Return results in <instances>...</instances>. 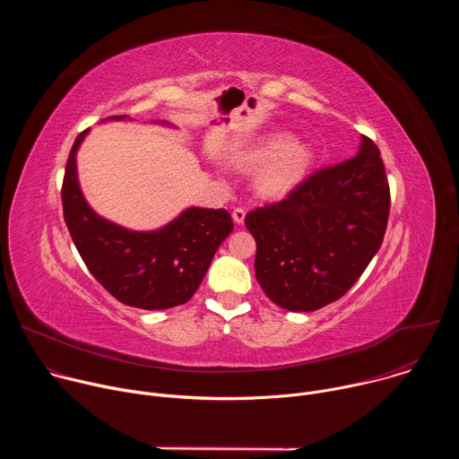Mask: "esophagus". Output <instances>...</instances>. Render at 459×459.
I'll return each mask as SVG.
<instances>
[{"label":"esophagus","mask_w":459,"mask_h":459,"mask_svg":"<svg viewBox=\"0 0 459 459\" xmlns=\"http://www.w3.org/2000/svg\"><path fill=\"white\" fill-rule=\"evenodd\" d=\"M245 209L243 207H236L234 211H232V220L238 223V225H241L243 221H245Z\"/></svg>","instance_id":"esophagus-1"}]
</instances>
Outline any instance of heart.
<instances>
[{
    "label": "heart",
    "instance_id": "1",
    "mask_svg": "<svg viewBox=\"0 0 459 459\" xmlns=\"http://www.w3.org/2000/svg\"><path fill=\"white\" fill-rule=\"evenodd\" d=\"M312 163V151L294 143L290 134H271L254 149L236 158V165L243 170H254L264 164L255 179L259 194L267 198H280L290 192L305 176Z\"/></svg>",
    "mask_w": 459,
    "mask_h": 459
}]
</instances>
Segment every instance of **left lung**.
<instances>
[{"label": "left lung", "instance_id": "obj_1", "mask_svg": "<svg viewBox=\"0 0 459 459\" xmlns=\"http://www.w3.org/2000/svg\"><path fill=\"white\" fill-rule=\"evenodd\" d=\"M390 190L376 143L325 167L285 200L245 218L255 239V280L281 308L317 310L359 280L383 243Z\"/></svg>", "mask_w": 459, "mask_h": 459}]
</instances>
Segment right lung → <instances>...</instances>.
I'll use <instances>...</instances> for the list:
<instances>
[{
    "label": "right lung",
    "mask_w": 459,
    "mask_h": 459,
    "mask_svg": "<svg viewBox=\"0 0 459 459\" xmlns=\"http://www.w3.org/2000/svg\"><path fill=\"white\" fill-rule=\"evenodd\" d=\"M108 119L126 116L103 121ZM87 133L83 130L71 149L61 186L65 223L87 269L128 307L163 310L186 303L234 229L230 214L225 209L188 207L169 225L149 232L128 230L101 218L89 207L78 181L76 152Z\"/></svg>",
    "instance_id": "add662e5"
}]
</instances>
